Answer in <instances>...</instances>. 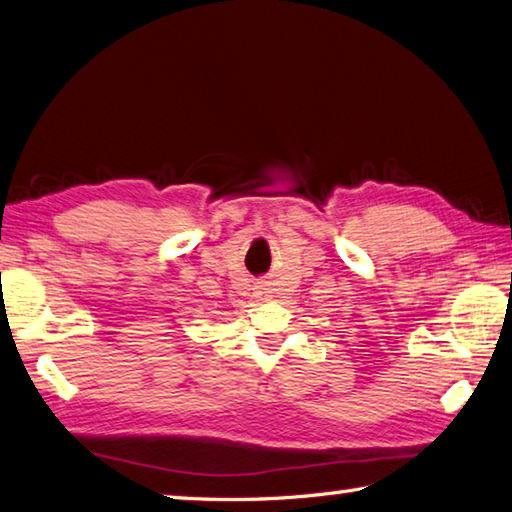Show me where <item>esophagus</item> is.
<instances>
[{"instance_id": "1", "label": "esophagus", "mask_w": 512, "mask_h": 512, "mask_svg": "<svg viewBox=\"0 0 512 512\" xmlns=\"http://www.w3.org/2000/svg\"><path fill=\"white\" fill-rule=\"evenodd\" d=\"M269 293H271V291H269L265 285H260V287H256V293H254V295H256V300H258V302H265V300H269V298H271Z\"/></svg>"}]
</instances>
